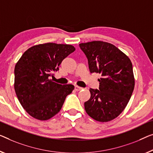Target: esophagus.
I'll use <instances>...</instances> for the list:
<instances>
[{
	"label": "esophagus",
	"mask_w": 153,
	"mask_h": 153,
	"mask_svg": "<svg viewBox=\"0 0 153 153\" xmlns=\"http://www.w3.org/2000/svg\"><path fill=\"white\" fill-rule=\"evenodd\" d=\"M82 89H83L82 87H80V86H75V90L76 91H79Z\"/></svg>",
	"instance_id": "34e87169"
}]
</instances>
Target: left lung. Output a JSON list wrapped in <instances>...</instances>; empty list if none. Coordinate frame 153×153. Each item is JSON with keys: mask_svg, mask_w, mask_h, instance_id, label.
<instances>
[{"mask_svg": "<svg viewBox=\"0 0 153 153\" xmlns=\"http://www.w3.org/2000/svg\"><path fill=\"white\" fill-rule=\"evenodd\" d=\"M79 45L88 59L90 72L102 75L99 90L90 88V99L84 102L86 112L100 122L113 120L124 110L133 92L131 61L111 43L92 41Z\"/></svg>", "mask_w": 153, "mask_h": 153, "instance_id": "left-lung-1", "label": "left lung"}]
</instances>
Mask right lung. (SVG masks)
<instances>
[{
  "label": "right lung",
  "instance_id": "1",
  "mask_svg": "<svg viewBox=\"0 0 153 153\" xmlns=\"http://www.w3.org/2000/svg\"><path fill=\"white\" fill-rule=\"evenodd\" d=\"M75 50L70 45L47 42L29 48L20 57L14 69V89L20 104L31 117L48 120L62 108L74 86L56 83L49 77Z\"/></svg>",
  "mask_w": 153,
  "mask_h": 153
}]
</instances>
